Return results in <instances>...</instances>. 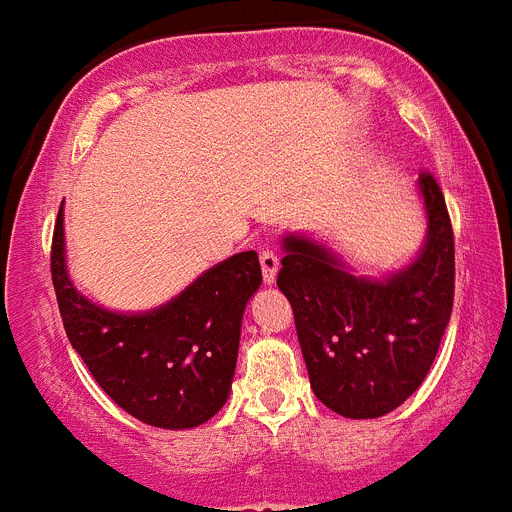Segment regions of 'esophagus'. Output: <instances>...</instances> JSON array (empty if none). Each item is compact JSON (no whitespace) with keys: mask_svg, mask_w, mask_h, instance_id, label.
<instances>
[{"mask_svg":"<svg viewBox=\"0 0 512 512\" xmlns=\"http://www.w3.org/2000/svg\"><path fill=\"white\" fill-rule=\"evenodd\" d=\"M261 271H264V282L274 284L277 282V271H279V256L271 248H261L259 251Z\"/></svg>","mask_w":512,"mask_h":512,"instance_id":"1","label":"esophagus"}]
</instances>
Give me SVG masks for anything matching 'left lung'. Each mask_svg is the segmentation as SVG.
Returning <instances> with one entry per match:
<instances>
[{"label": "left lung", "instance_id": "8db88e82", "mask_svg": "<svg viewBox=\"0 0 512 512\" xmlns=\"http://www.w3.org/2000/svg\"><path fill=\"white\" fill-rule=\"evenodd\" d=\"M428 235L418 259L387 279L356 277L305 235L284 238L277 284L292 305L318 400L343 418H379L408 400L431 369L454 307V230L423 171Z\"/></svg>", "mask_w": 512, "mask_h": 512}]
</instances>
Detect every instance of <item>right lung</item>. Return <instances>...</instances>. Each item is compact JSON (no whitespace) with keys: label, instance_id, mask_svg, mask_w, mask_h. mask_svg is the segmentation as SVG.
Returning a JSON list of instances; mask_svg holds the SVG:
<instances>
[{"label":"right lung","instance_id":"1","mask_svg":"<svg viewBox=\"0 0 512 512\" xmlns=\"http://www.w3.org/2000/svg\"><path fill=\"white\" fill-rule=\"evenodd\" d=\"M63 328L97 384L125 413L156 428H194L230 395L246 302L261 284L256 251L207 269L151 312H112L76 292L63 253V205L51 246Z\"/></svg>","mask_w":512,"mask_h":512}]
</instances>
